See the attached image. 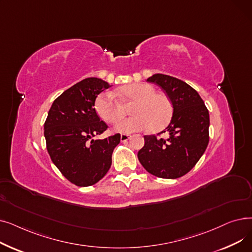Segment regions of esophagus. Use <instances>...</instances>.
I'll list each match as a JSON object with an SVG mask.
<instances>
[{"mask_svg": "<svg viewBox=\"0 0 252 252\" xmlns=\"http://www.w3.org/2000/svg\"><path fill=\"white\" fill-rule=\"evenodd\" d=\"M129 138H130V135H127V134H123V135L121 136V140H122L123 142L127 141Z\"/></svg>", "mask_w": 252, "mask_h": 252, "instance_id": "1", "label": "esophagus"}]
</instances>
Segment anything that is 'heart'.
Segmentation results:
<instances>
[{
  "label": "heart",
  "instance_id": "obj_1",
  "mask_svg": "<svg viewBox=\"0 0 252 252\" xmlns=\"http://www.w3.org/2000/svg\"><path fill=\"white\" fill-rule=\"evenodd\" d=\"M116 95L124 100L135 102L130 107L133 116L123 118L114 129L118 133L130 134L150 128L157 131L163 128L173 114V104L169 98L156 93L149 84H128L119 88ZM95 108L99 116L107 123H115L124 115V108L110 94H101L96 98Z\"/></svg>",
  "mask_w": 252,
  "mask_h": 252
}]
</instances>
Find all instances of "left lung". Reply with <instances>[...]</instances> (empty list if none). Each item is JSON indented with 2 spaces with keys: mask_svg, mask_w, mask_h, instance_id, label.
<instances>
[{
  "mask_svg": "<svg viewBox=\"0 0 252 252\" xmlns=\"http://www.w3.org/2000/svg\"><path fill=\"white\" fill-rule=\"evenodd\" d=\"M147 81L165 91L174 109L168 126L161 131L165 138L144 136L139 161L155 177L177 179L194 167L207 147L209 113L197 91L181 79L155 73Z\"/></svg>",
  "mask_w": 252,
  "mask_h": 252,
  "instance_id": "left-lung-1",
  "label": "left lung"
}]
</instances>
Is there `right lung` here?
<instances>
[{
  "label": "right lung",
  "mask_w": 252,
  "mask_h": 252,
  "mask_svg": "<svg viewBox=\"0 0 252 252\" xmlns=\"http://www.w3.org/2000/svg\"><path fill=\"white\" fill-rule=\"evenodd\" d=\"M111 87L97 77H88L64 91L54 101L44 126L47 150L62 175L79 187L99 182L111 166L116 134L95 139L107 128L94 106L97 96Z\"/></svg>",
  "instance_id": "obj_1"
}]
</instances>
